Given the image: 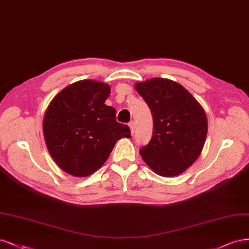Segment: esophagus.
Masks as SVG:
<instances>
[{
    "mask_svg": "<svg viewBox=\"0 0 249 249\" xmlns=\"http://www.w3.org/2000/svg\"><path fill=\"white\" fill-rule=\"evenodd\" d=\"M129 127H130V129H131V132L133 133L134 130H135V123H134L133 121H131V122L129 123Z\"/></svg>",
    "mask_w": 249,
    "mask_h": 249,
    "instance_id": "esophagus-1",
    "label": "esophagus"
}]
</instances>
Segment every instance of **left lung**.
Segmentation results:
<instances>
[{
  "label": "left lung",
  "mask_w": 249,
  "mask_h": 249,
  "mask_svg": "<svg viewBox=\"0 0 249 249\" xmlns=\"http://www.w3.org/2000/svg\"><path fill=\"white\" fill-rule=\"evenodd\" d=\"M153 117V133L140 154L152 171L175 177L194 163L208 131L205 110L184 87L155 77L135 85Z\"/></svg>",
  "instance_id": "left-lung-1"
}]
</instances>
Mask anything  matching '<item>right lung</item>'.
<instances>
[{
  "mask_svg": "<svg viewBox=\"0 0 249 249\" xmlns=\"http://www.w3.org/2000/svg\"><path fill=\"white\" fill-rule=\"evenodd\" d=\"M107 84L84 79L69 85L53 99L43 119L46 147L54 162L75 177L92 175L107 161L116 142L130 138L107 106Z\"/></svg>",
  "mask_w": 249,
  "mask_h": 249,
  "instance_id": "right-lung-1",
  "label": "right lung"
}]
</instances>
